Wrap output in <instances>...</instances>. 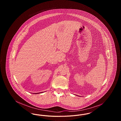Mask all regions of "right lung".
<instances>
[{
  "mask_svg": "<svg viewBox=\"0 0 121 121\" xmlns=\"http://www.w3.org/2000/svg\"><path fill=\"white\" fill-rule=\"evenodd\" d=\"M42 92H39V93H34V94H38V93H42Z\"/></svg>",
  "mask_w": 121,
  "mask_h": 121,
  "instance_id": "1",
  "label": "right lung"
}]
</instances>
